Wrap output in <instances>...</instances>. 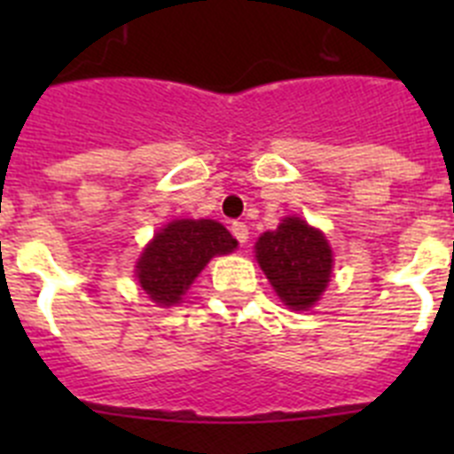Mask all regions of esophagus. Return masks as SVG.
Listing matches in <instances>:
<instances>
[{"mask_svg":"<svg viewBox=\"0 0 454 454\" xmlns=\"http://www.w3.org/2000/svg\"><path fill=\"white\" fill-rule=\"evenodd\" d=\"M231 234H234V239L243 246V243H247V234H250V230H247L246 223H231Z\"/></svg>","mask_w":454,"mask_h":454,"instance_id":"1","label":"esophagus"}]
</instances>
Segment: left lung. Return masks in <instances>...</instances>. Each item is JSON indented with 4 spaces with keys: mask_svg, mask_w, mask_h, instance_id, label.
Listing matches in <instances>:
<instances>
[{
    "mask_svg": "<svg viewBox=\"0 0 454 454\" xmlns=\"http://www.w3.org/2000/svg\"><path fill=\"white\" fill-rule=\"evenodd\" d=\"M256 262L288 307L309 309L332 277V250L318 230L300 218H284L256 240Z\"/></svg>",
    "mask_w": 454,
    "mask_h": 454,
    "instance_id": "1",
    "label": "left lung"
}]
</instances>
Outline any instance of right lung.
<instances>
[{"mask_svg": "<svg viewBox=\"0 0 454 454\" xmlns=\"http://www.w3.org/2000/svg\"><path fill=\"white\" fill-rule=\"evenodd\" d=\"M234 247L236 239L215 220H172L140 254L136 277L154 302L170 307L182 300L211 256Z\"/></svg>", "mask_w": 454, "mask_h": 454, "instance_id": "1", "label": "right lung"}]
</instances>
